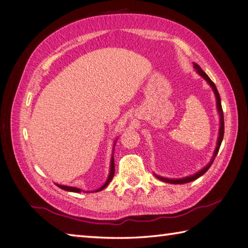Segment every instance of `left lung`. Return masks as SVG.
Listing matches in <instances>:
<instances>
[{"label":"left lung","mask_w":248,"mask_h":248,"mask_svg":"<svg viewBox=\"0 0 248 248\" xmlns=\"http://www.w3.org/2000/svg\"><path fill=\"white\" fill-rule=\"evenodd\" d=\"M194 68L196 69L197 73H199L202 78H204L207 82L209 83V85L211 88H213L214 92H215V95H216V98H217V108H218V111L220 114V129H219V138H218V142H217V147H216L215 150V153H214V157L213 159H211L210 163L206 166V167L204 169H202L200 172L195 173L194 175H191V177H186V178H183V179H167V178H163V177H159V175H156L157 179L161 180V181L164 182H167V183H171V184H183V183H187V182H191V181H194V180H196L197 178H200L201 175L204 174L207 170L209 169V167L211 166V164L214 163V160L216 158V156H217L218 152H219V148H220V145H221V142H222V139H223V134H224V121H223V111H222V106H221V100H220V95H219V92L217 88H216L215 83L213 82V81L210 80V78L207 76L204 71H202V69L201 68V67L197 65V64H194Z\"/></svg>","instance_id":"1"}]
</instances>
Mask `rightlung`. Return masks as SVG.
<instances>
[{"instance_id":"add662e5","label":"right lung","mask_w":248,"mask_h":248,"mask_svg":"<svg viewBox=\"0 0 248 248\" xmlns=\"http://www.w3.org/2000/svg\"><path fill=\"white\" fill-rule=\"evenodd\" d=\"M114 174H115V163H114V157H111V160H110V172H109V175H108V179H107V181L105 182V184L103 186H101L98 190H96L95 192H98V191H102L103 188H105L107 186H108L109 182L112 180V178H114ZM56 186L58 187H61L62 190H65V191H69V192H76V193H80L81 190L80 188H77V187H71V186H60V184H56ZM87 193V192H85Z\"/></svg>"}]
</instances>
